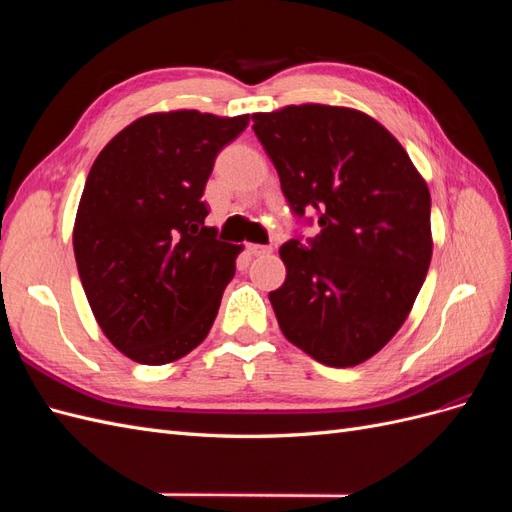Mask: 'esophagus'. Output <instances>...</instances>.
<instances>
[{
    "label": "esophagus",
    "mask_w": 512,
    "mask_h": 512,
    "mask_svg": "<svg viewBox=\"0 0 512 512\" xmlns=\"http://www.w3.org/2000/svg\"><path fill=\"white\" fill-rule=\"evenodd\" d=\"M247 254L250 256H265V254H271V245H247Z\"/></svg>",
    "instance_id": "1"
}]
</instances>
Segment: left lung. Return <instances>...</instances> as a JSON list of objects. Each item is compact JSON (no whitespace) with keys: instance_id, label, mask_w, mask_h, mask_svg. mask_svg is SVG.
<instances>
[{"instance_id":"8db88e82","label":"left lung","mask_w":512,"mask_h":512,"mask_svg":"<svg viewBox=\"0 0 512 512\" xmlns=\"http://www.w3.org/2000/svg\"><path fill=\"white\" fill-rule=\"evenodd\" d=\"M292 215L312 239L280 247L286 282L269 292L288 342L329 367L374 356L399 331L431 260V196L406 149L342 106L256 113Z\"/></svg>"}]
</instances>
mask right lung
Listing matches in <instances>:
<instances>
[{
    "mask_svg": "<svg viewBox=\"0 0 512 512\" xmlns=\"http://www.w3.org/2000/svg\"><path fill=\"white\" fill-rule=\"evenodd\" d=\"M250 115L198 111L136 119L89 170L74 258L100 329L132 361L164 365L194 350L218 316L241 247L205 226L218 153Z\"/></svg>",
    "mask_w": 512,
    "mask_h": 512,
    "instance_id": "add662e5",
    "label": "right lung"
}]
</instances>
